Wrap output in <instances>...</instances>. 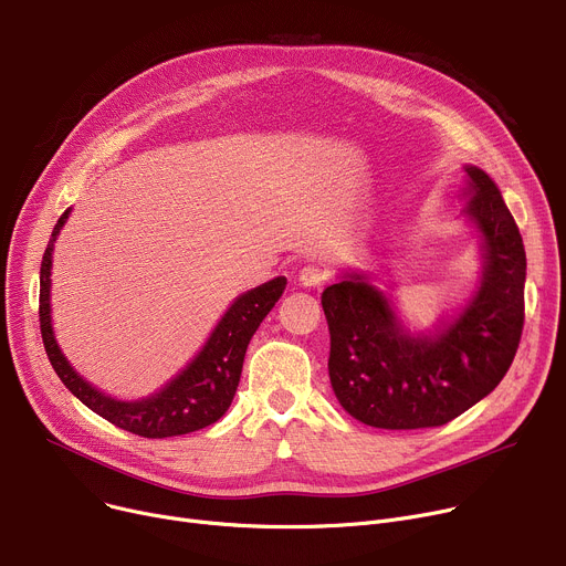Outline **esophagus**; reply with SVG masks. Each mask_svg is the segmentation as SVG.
Masks as SVG:
<instances>
[{"instance_id":"esophagus-1","label":"esophagus","mask_w":566,"mask_h":566,"mask_svg":"<svg viewBox=\"0 0 566 566\" xmlns=\"http://www.w3.org/2000/svg\"><path fill=\"white\" fill-rule=\"evenodd\" d=\"M298 283L308 290H322L326 283V272L319 268V264L308 262L302 270H298Z\"/></svg>"}]
</instances>
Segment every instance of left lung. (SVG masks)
<instances>
[{
    "label": "left lung",
    "mask_w": 566,
    "mask_h": 566,
    "mask_svg": "<svg viewBox=\"0 0 566 566\" xmlns=\"http://www.w3.org/2000/svg\"><path fill=\"white\" fill-rule=\"evenodd\" d=\"M461 217L478 230L482 270L471 294L416 331L392 285L347 270L322 294L328 322V377L340 407L379 429L439 427L469 411L503 381L523 331L525 249L497 185L467 164Z\"/></svg>",
    "instance_id": "left-lung-1"
}]
</instances>
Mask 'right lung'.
I'll return each instance as SVG.
<instances>
[{"instance_id":"right-lung-1","label":"right lung","mask_w":566,"mask_h":566,"mask_svg":"<svg viewBox=\"0 0 566 566\" xmlns=\"http://www.w3.org/2000/svg\"><path fill=\"white\" fill-rule=\"evenodd\" d=\"M69 217L71 208L59 217L41 262V334L52 368L63 386L93 413L146 439L180 437L217 422L228 411L232 397H235L247 347L260 322L268 317V313L281 298L287 279L276 276L240 294L226 308L198 354L161 388L146 397H139V400H118V397H112L86 381L73 368L71 360L65 358L54 336L50 302L52 253L59 232L65 221H69Z\"/></svg>"}]
</instances>
